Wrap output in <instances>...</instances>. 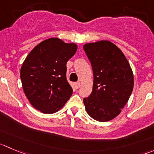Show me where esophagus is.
<instances>
[{"instance_id":"esophagus-1","label":"esophagus","mask_w":154,"mask_h":154,"mask_svg":"<svg viewBox=\"0 0 154 154\" xmlns=\"http://www.w3.org/2000/svg\"><path fill=\"white\" fill-rule=\"evenodd\" d=\"M80 85H81V83H80V82H75V88L76 89H78L80 87Z\"/></svg>"}]
</instances>
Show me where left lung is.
I'll use <instances>...</instances> for the list:
<instances>
[{
  "label": "left lung",
  "mask_w": 154,
  "mask_h": 154,
  "mask_svg": "<svg viewBox=\"0 0 154 154\" xmlns=\"http://www.w3.org/2000/svg\"><path fill=\"white\" fill-rule=\"evenodd\" d=\"M94 75L92 92L83 99L88 115L107 122L121 112L134 87L132 70L122 51L109 41L85 44Z\"/></svg>",
  "instance_id": "8db88e82"
}]
</instances>
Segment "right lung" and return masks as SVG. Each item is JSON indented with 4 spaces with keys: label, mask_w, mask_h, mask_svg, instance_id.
<instances>
[{
    "label": "right lung",
    "mask_w": 154,
    "mask_h": 154,
    "mask_svg": "<svg viewBox=\"0 0 154 154\" xmlns=\"http://www.w3.org/2000/svg\"><path fill=\"white\" fill-rule=\"evenodd\" d=\"M77 51L57 38L43 41L26 57L20 69L23 88L31 104L43 113L57 112L72 94L66 63Z\"/></svg>",
    "instance_id": "1"
}]
</instances>
